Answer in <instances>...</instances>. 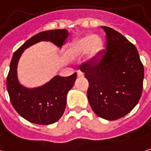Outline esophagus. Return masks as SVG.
Wrapping results in <instances>:
<instances>
[{
  "instance_id": "esophagus-1",
  "label": "esophagus",
  "mask_w": 151,
  "mask_h": 151,
  "mask_svg": "<svg viewBox=\"0 0 151 151\" xmlns=\"http://www.w3.org/2000/svg\"><path fill=\"white\" fill-rule=\"evenodd\" d=\"M77 76L78 77H83V76H84V73H83V72H81V71H78Z\"/></svg>"
}]
</instances>
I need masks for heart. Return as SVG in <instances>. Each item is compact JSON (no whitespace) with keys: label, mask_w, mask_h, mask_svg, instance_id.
I'll return each instance as SVG.
<instances>
[{"label":"heart","mask_w":151,"mask_h":151,"mask_svg":"<svg viewBox=\"0 0 151 151\" xmlns=\"http://www.w3.org/2000/svg\"><path fill=\"white\" fill-rule=\"evenodd\" d=\"M72 49L77 54H83L88 50L89 58H99L102 50V41L98 36H86L74 42Z\"/></svg>","instance_id":"heart-1"}]
</instances>
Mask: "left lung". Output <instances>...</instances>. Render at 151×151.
I'll list each match as a JSON object with an SVG mask.
<instances>
[{
	"label": "left lung",
	"instance_id": "8db88e82",
	"mask_svg": "<svg viewBox=\"0 0 151 151\" xmlns=\"http://www.w3.org/2000/svg\"><path fill=\"white\" fill-rule=\"evenodd\" d=\"M106 49L80 65L89 81L87 97L93 111L109 121L130 113L141 99L144 66L137 47L117 31L102 26Z\"/></svg>",
	"mask_w": 151,
	"mask_h": 151
}]
</instances>
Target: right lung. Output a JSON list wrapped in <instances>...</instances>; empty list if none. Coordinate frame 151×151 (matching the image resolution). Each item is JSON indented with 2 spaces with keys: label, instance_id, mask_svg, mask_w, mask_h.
I'll return each instance as SVG.
<instances>
[{
  "label": "right lung",
  "instance_id": "obj_1",
  "mask_svg": "<svg viewBox=\"0 0 151 151\" xmlns=\"http://www.w3.org/2000/svg\"><path fill=\"white\" fill-rule=\"evenodd\" d=\"M69 36L68 31L54 29L38 33L14 52L6 78V87L11 104L17 113L30 122L48 125L58 121L66 106V94L74 86L76 72L67 77L55 76L48 83L36 89H26L17 80L16 67L24 50L40 41H51L62 47Z\"/></svg>",
  "mask_w": 151,
  "mask_h": 151
}]
</instances>
